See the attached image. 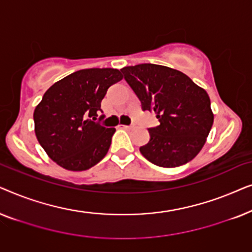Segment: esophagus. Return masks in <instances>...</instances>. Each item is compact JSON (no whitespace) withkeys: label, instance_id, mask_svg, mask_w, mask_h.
<instances>
[{"label":"esophagus","instance_id":"obj_1","mask_svg":"<svg viewBox=\"0 0 252 252\" xmlns=\"http://www.w3.org/2000/svg\"><path fill=\"white\" fill-rule=\"evenodd\" d=\"M118 127H119V128H122V129H130V128H132V126L122 125V124H120V125H118Z\"/></svg>","mask_w":252,"mask_h":252}]
</instances>
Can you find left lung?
I'll return each mask as SVG.
<instances>
[{
  "label": "left lung",
  "mask_w": 252,
  "mask_h": 252,
  "mask_svg": "<svg viewBox=\"0 0 252 252\" xmlns=\"http://www.w3.org/2000/svg\"><path fill=\"white\" fill-rule=\"evenodd\" d=\"M123 77L142 103L156 113L159 126L140 153L161 167L181 166L197 156L213 124L210 97L188 75L157 64L123 67Z\"/></svg>",
  "instance_id": "left-lung-1"
}]
</instances>
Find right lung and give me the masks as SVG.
<instances>
[{"label":"right lung","instance_id":"add662e5","mask_svg":"<svg viewBox=\"0 0 252 252\" xmlns=\"http://www.w3.org/2000/svg\"><path fill=\"white\" fill-rule=\"evenodd\" d=\"M122 79L117 68H85L44 93L33 113L34 130L50 159L65 170L85 171L105 157L116 128L95 120L108 88Z\"/></svg>","mask_w":252,"mask_h":252}]
</instances>
